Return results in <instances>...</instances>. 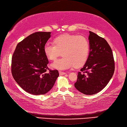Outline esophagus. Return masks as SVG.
<instances>
[{"instance_id": "obj_1", "label": "esophagus", "mask_w": 127, "mask_h": 127, "mask_svg": "<svg viewBox=\"0 0 127 127\" xmlns=\"http://www.w3.org/2000/svg\"><path fill=\"white\" fill-rule=\"evenodd\" d=\"M59 74L60 75H63L64 74H65L66 73L65 72H63V71H59Z\"/></svg>"}]
</instances>
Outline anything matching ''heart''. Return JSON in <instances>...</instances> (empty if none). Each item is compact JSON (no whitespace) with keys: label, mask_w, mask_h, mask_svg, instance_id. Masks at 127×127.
I'll return each instance as SVG.
<instances>
[{"label":"heart","mask_w":127,"mask_h":127,"mask_svg":"<svg viewBox=\"0 0 127 127\" xmlns=\"http://www.w3.org/2000/svg\"><path fill=\"white\" fill-rule=\"evenodd\" d=\"M53 44L46 43L44 47L45 56L55 61L61 55L63 57L51 64V67L58 70H66L80 66L86 63L90 53V46L86 37L76 34H64L55 37Z\"/></svg>","instance_id":"1"}]
</instances>
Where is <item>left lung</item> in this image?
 Listing matches in <instances>:
<instances>
[{
  "label": "left lung",
  "instance_id": "left-lung-1",
  "mask_svg": "<svg viewBox=\"0 0 127 127\" xmlns=\"http://www.w3.org/2000/svg\"><path fill=\"white\" fill-rule=\"evenodd\" d=\"M90 50L85 64L78 72L75 87L86 95L99 92L111 80L115 71L112 51L102 37L90 31Z\"/></svg>",
  "mask_w": 127,
  "mask_h": 127
}]
</instances>
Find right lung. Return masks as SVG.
<instances>
[{
    "label": "right lung",
    "mask_w": 127,
    "mask_h": 127,
    "mask_svg": "<svg viewBox=\"0 0 127 127\" xmlns=\"http://www.w3.org/2000/svg\"><path fill=\"white\" fill-rule=\"evenodd\" d=\"M50 37L51 32L32 34L18 43L12 55L13 79L23 90L34 95L47 93L59 76L57 70L48 69V59L44 52Z\"/></svg>",
    "instance_id": "1"
}]
</instances>
